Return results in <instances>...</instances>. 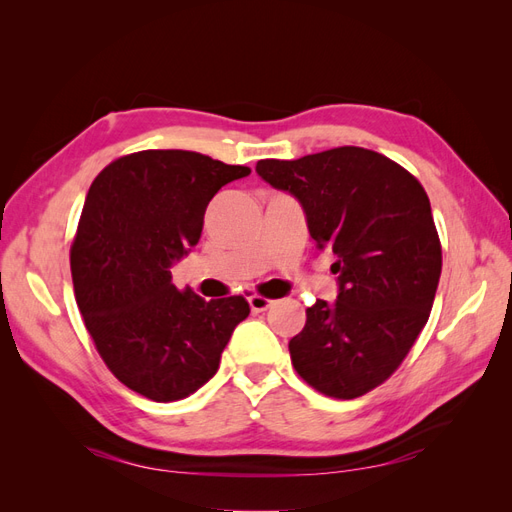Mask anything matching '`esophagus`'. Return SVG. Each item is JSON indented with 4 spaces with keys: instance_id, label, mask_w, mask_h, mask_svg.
<instances>
[{
    "instance_id": "obj_1",
    "label": "esophagus",
    "mask_w": 512,
    "mask_h": 512,
    "mask_svg": "<svg viewBox=\"0 0 512 512\" xmlns=\"http://www.w3.org/2000/svg\"><path fill=\"white\" fill-rule=\"evenodd\" d=\"M247 303H250L252 312H265V309H269L273 305L271 299L260 297V294H250V297H247Z\"/></svg>"
}]
</instances>
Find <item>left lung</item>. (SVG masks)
Instances as JSON below:
<instances>
[{"mask_svg": "<svg viewBox=\"0 0 512 512\" xmlns=\"http://www.w3.org/2000/svg\"><path fill=\"white\" fill-rule=\"evenodd\" d=\"M256 173L299 200L309 237L335 254L337 299L307 307L292 365L324 395H365L406 359L438 290L442 247L423 185L363 147L260 160Z\"/></svg>", "mask_w": 512, "mask_h": 512, "instance_id": "obj_1", "label": "left lung"}]
</instances>
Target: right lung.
Masks as SVG:
<instances>
[{
	"label": "right lung",
	"instance_id": "1",
	"mask_svg": "<svg viewBox=\"0 0 512 512\" xmlns=\"http://www.w3.org/2000/svg\"><path fill=\"white\" fill-rule=\"evenodd\" d=\"M250 173L196 151L147 149L91 183L70 252L76 303L108 369L147 399H183L209 382L250 314L243 297L205 301L170 275L198 243L209 200Z\"/></svg>",
	"mask_w": 512,
	"mask_h": 512
}]
</instances>
